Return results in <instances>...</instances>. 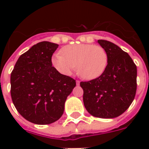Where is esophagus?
I'll return each instance as SVG.
<instances>
[{"mask_svg": "<svg viewBox=\"0 0 149 149\" xmlns=\"http://www.w3.org/2000/svg\"><path fill=\"white\" fill-rule=\"evenodd\" d=\"M79 83H80V81H79V80H77V86H79Z\"/></svg>", "mask_w": 149, "mask_h": 149, "instance_id": "esophagus-1", "label": "esophagus"}]
</instances>
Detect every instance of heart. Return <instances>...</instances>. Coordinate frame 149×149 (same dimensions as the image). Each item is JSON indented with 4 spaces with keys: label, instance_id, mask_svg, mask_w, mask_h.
<instances>
[{
    "label": "heart",
    "instance_id": "heart-1",
    "mask_svg": "<svg viewBox=\"0 0 149 149\" xmlns=\"http://www.w3.org/2000/svg\"><path fill=\"white\" fill-rule=\"evenodd\" d=\"M62 55L56 54L52 63L58 72L70 76L77 66L80 77L91 80L101 76L108 63L106 50L99 45L92 44H76L67 45L61 50Z\"/></svg>",
    "mask_w": 149,
    "mask_h": 149
}]
</instances>
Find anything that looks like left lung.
Listing matches in <instances>:
<instances>
[{"label":"left lung","instance_id":"obj_1","mask_svg":"<svg viewBox=\"0 0 149 149\" xmlns=\"http://www.w3.org/2000/svg\"><path fill=\"white\" fill-rule=\"evenodd\" d=\"M106 50L108 63L104 73L91 81L81 82L84 104L93 117L114 118L122 114L134 100L137 90V67L119 46L98 40Z\"/></svg>","mask_w":149,"mask_h":149}]
</instances>
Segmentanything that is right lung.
I'll return each instance as SVG.
<instances>
[{
    "instance_id": "right-lung-1",
    "label": "right lung",
    "mask_w": 149,
    "mask_h": 149,
    "mask_svg": "<svg viewBox=\"0 0 149 149\" xmlns=\"http://www.w3.org/2000/svg\"><path fill=\"white\" fill-rule=\"evenodd\" d=\"M58 44L41 42L17 59L10 74V95L21 115L36 125L58 120L76 80L52 66V56Z\"/></svg>"
}]
</instances>
